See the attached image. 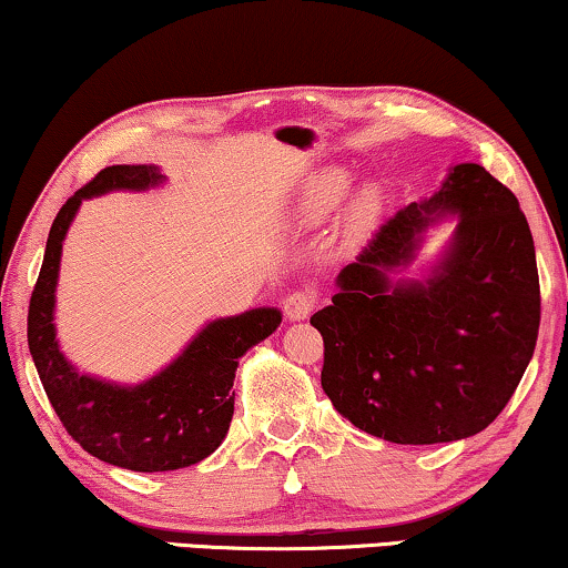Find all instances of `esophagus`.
Segmentation results:
<instances>
[{
    "label": "esophagus",
    "mask_w": 568,
    "mask_h": 568,
    "mask_svg": "<svg viewBox=\"0 0 568 568\" xmlns=\"http://www.w3.org/2000/svg\"><path fill=\"white\" fill-rule=\"evenodd\" d=\"M317 307V294L310 290H297L284 297V315L290 321H305V317L313 315V310Z\"/></svg>",
    "instance_id": "esophagus-1"
}]
</instances>
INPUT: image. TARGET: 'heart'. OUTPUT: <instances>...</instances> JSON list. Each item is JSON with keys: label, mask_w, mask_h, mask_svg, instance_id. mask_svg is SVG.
Listing matches in <instances>:
<instances>
[{"label": "heart", "mask_w": 568, "mask_h": 568, "mask_svg": "<svg viewBox=\"0 0 568 568\" xmlns=\"http://www.w3.org/2000/svg\"><path fill=\"white\" fill-rule=\"evenodd\" d=\"M348 189H352V178L344 170H323V173L310 178L305 199H302V214H305V220H323V216H328L348 196ZM375 196L364 193L354 209V216L359 222H367L372 212H375Z\"/></svg>", "instance_id": "obj_1"}]
</instances>
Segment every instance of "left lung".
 <instances>
[{"label": "left lung", "instance_id": "1", "mask_svg": "<svg viewBox=\"0 0 568 568\" xmlns=\"http://www.w3.org/2000/svg\"><path fill=\"white\" fill-rule=\"evenodd\" d=\"M437 211L462 214L454 251L426 285L390 287L384 271L409 257ZM310 323L323 336V390L362 432L395 445L484 432L515 395L540 328L517 196L476 162L455 165L437 196L387 216Z\"/></svg>", "mask_w": 568, "mask_h": 568}]
</instances>
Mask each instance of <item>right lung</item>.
Returning <instances> with one entry per match:
<instances>
[{
    "label": "right lung",
    "instance_id": "add662e5",
    "mask_svg": "<svg viewBox=\"0 0 568 568\" xmlns=\"http://www.w3.org/2000/svg\"><path fill=\"white\" fill-rule=\"evenodd\" d=\"M160 178L158 170L146 165H111L74 191L51 224L28 307L30 354L69 437L98 460L136 473L189 468L222 445L235 414L232 379L240 356L282 323V313L274 307L214 321L165 372L136 387L77 375L59 352L51 323L61 240L82 199L113 189H146L160 183Z\"/></svg>",
    "mask_w": 568,
    "mask_h": 568
}]
</instances>
